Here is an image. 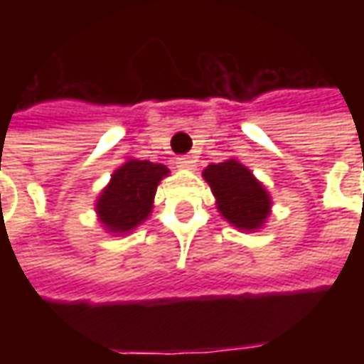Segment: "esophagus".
Segmentation results:
<instances>
[{
  "instance_id": "esophagus-1",
  "label": "esophagus",
  "mask_w": 364,
  "mask_h": 364,
  "mask_svg": "<svg viewBox=\"0 0 364 364\" xmlns=\"http://www.w3.org/2000/svg\"><path fill=\"white\" fill-rule=\"evenodd\" d=\"M177 167H181V169H193L195 167V159L191 158V156H181V158H177Z\"/></svg>"
}]
</instances>
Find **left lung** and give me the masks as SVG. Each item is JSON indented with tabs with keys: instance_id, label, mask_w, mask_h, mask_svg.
<instances>
[{
	"instance_id": "1",
	"label": "left lung",
	"mask_w": 364,
	"mask_h": 364,
	"mask_svg": "<svg viewBox=\"0 0 364 364\" xmlns=\"http://www.w3.org/2000/svg\"><path fill=\"white\" fill-rule=\"evenodd\" d=\"M205 181L216 197V208L240 230L263 228L271 214V197L253 173L237 159L210 164L203 171Z\"/></svg>"
}]
</instances>
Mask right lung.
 <instances>
[{"label": "right lung", "instance_id": "right-lung-1", "mask_svg": "<svg viewBox=\"0 0 364 364\" xmlns=\"http://www.w3.org/2000/svg\"><path fill=\"white\" fill-rule=\"evenodd\" d=\"M169 169L148 159H128L111 175L95 203L97 216L107 232L128 234L151 213L159 181Z\"/></svg>", "mask_w": 364, "mask_h": 364}]
</instances>
